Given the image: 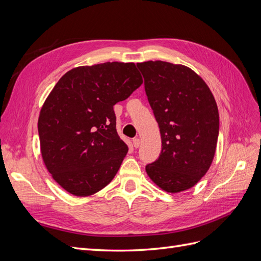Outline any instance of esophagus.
Returning a JSON list of instances; mask_svg holds the SVG:
<instances>
[{
	"label": "esophagus",
	"instance_id": "34e87169",
	"mask_svg": "<svg viewBox=\"0 0 261 261\" xmlns=\"http://www.w3.org/2000/svg\"><path fill=\"white\" fill-rule=\"evenodd\" d=\"M133 145L135 148H138L139 145H140V139L139 138H134L133 139Z\"/></svg>",
	"mask_w": 261,
	"mask_h": 261
}]
</instances>
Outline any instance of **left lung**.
<instances>
[{"instance_id": "1", "label": "left lung", "mask_w": 261, "mask_h": 261, "mask_svg": "<svg viewBox=\"0 0 261 261\" xmlns=\"http://www.w3.org/2000/svg\"><path fill=\"white\" fill-rule=\"evenodd\" d=\"M159 124L162 150L146 172L163 191L195 186L208 172L219 136V111L208 85L193 69L163 61L137 63Z\"/></svg>"}]
</instances>
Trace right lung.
<instances>
[{
    "label": "right lung",
    "mask_w": 261,
    "mask_h": 261,
    "mask_svg": "<svg viewBox=\"0 0 261 261\" xmlns=\"http://www.w3.org/2000/svg\"><path fill=\"white\" fill-rule=\"evenodd\" d=\"M141 84L134 63L107 62L70 69L54 86L38 132L45 168L66 192L91 196L114 178L128 147L116 132L113 106Z\"/></svg>",
    "instance_id": "1"
}]
</instances>
